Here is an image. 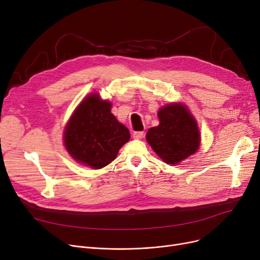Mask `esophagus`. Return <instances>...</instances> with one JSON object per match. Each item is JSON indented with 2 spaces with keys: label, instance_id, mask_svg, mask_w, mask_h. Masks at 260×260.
<instances>
[{
  "label": "esophagus",
  "instance_id": "34e87169",
  "mask_svg": "<svg viewBox=\"0 0 260 260\" xmlns=\"http://www.w3.org/2000/svg\"><path fill=\"white\" fill-rule=\"evenodd\" d=\"M144 137V133L143 132H135L133 134V138L134 139H142Z\"/></svg>",
  "mask_w": 260,
  "mask_h": 260
}]
</instances>
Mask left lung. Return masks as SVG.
Returning <instances> with one entry per match:
<instances>
[{"mask_svg": "<svg viewBox=\"0 0 260 260\" xmlns=\"http://www.w3.org/2000/svg\"><path fill=\"white\" fill-rule=\"evenodd\" d=\"M159 125L146 133V141L168 165H177L195 154L200 145V134L195 118L187 106L171 103L159 109Z\"/></svg>", "mask_w": 260, "mask_h": 260, "instance_id": "obj_1", "label": "left lung"}]
</instances>
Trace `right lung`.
Returning <instances> with one entry per match:
<instances>
[{"mask_svg": "<svg viewBox=\"0 0 260 260\" xmlns=\"http://www.w3.org/2000/svg\"><path fill=\"white\" fill-rule=\"evenodd\" d=\"M112 103L90 93L75 109L64 129V145L79 163L98 170L117 157L129 131L112 114Z\"/></svg>", "mask_w": 260, "mask_h": 260, "instance_id": "1", "label": "right lung"}]
</instances>
